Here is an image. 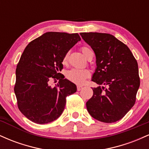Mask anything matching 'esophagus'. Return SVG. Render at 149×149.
<instances>
[{
  "instance_id": "1",
  "label": "esophagus",
  "mask_w": 149,
  "mask_h": 149,
  "mask_svg": "<svg viewBox=\"0 0 149 149\" xmlns=\"http://www.w3.org/2000/svg\"><path fill=\"white\" fill-rule=\"evenodd\" d=\"M82 88H83V87L80 86V85H77V90H78V91H80V90H81Z\"/></svg>"
}]
</instances>
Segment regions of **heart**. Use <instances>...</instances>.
<instances>
[{"instance_id":"b5f03b06","label":"heart","mask_w":149,"mask_h":149,"mask_svg":"<svg viewBox=\"0 0 149 149\" xmlns=\"http://www.w3.org/2000/svg\"><path fill=\"white\" fill-rule=\"evenodd\" d=\"M81 51L86 58L88 57L89 53L92 52L91 49L89 48L87 46H83L81 47ZM68 57H69V53L67 52L64 57L63 62L66 63L68 60ZM66 76L68 80L73 82V83H76V84H82V83H84L87 78L90 76V72L88 69H72L66 72Z\"/></svg>"}]
</instances>
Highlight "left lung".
<instances>
[{"label":"left lung","mask_w":149,"mask_h":149,"mask_svg":"<svg viewBox=\"0 0 149 149\" xmlns=\"http://www.w3.org/2000/svg\"><path fill=\"white\" fill-rule=\"evenodd\" d=\"M97 59L92 81L100 86L86 103L92 117L111 123L119 120L134 105L140 85L138 64L125 44L109 33H80Z\"/></svg>","instance_id":"left-lung-1"}]
</instances>
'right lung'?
Returning <instances> with one entry per match:
<instances>
[{"label":"right lung","instance_id":"add662e5","mask_svg":"<svg viewBox=\"0 0 149 149\" xmlns=\"http://www.w3.org/2000/svg\"><path fill=\"white\" fill-rule=\"evenodd\" d=\"M81 40L78 33L47 32L31 41L22 53L16 69L14 91L18 109L38 124L54 120L62 113L66 97L76 92V85L59 73L64 57ZM59 80L49 86V80Z\"/></svg>","mask_w":149,"mask_h":149}]
</instances>
